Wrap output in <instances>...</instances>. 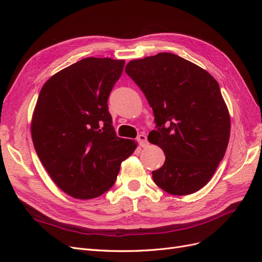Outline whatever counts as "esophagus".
Segmentation results:
<instances>
[{
	"mask_svg": "<svg viewBox=\"0 0 262 262\" xmlns=\"http://www.w3.org/2000/svg\"><path fill=\"white\" fill-rule=\"evenodd\" d=\"M138 142L142 147H145L147 145V138L145 134H140V136L138 137Z\"/></svg>",
	"mask_w": 262,
	"mask_h": 262,
	"instance_id": "1",
	"label": "esophagus"
}]
</instances>
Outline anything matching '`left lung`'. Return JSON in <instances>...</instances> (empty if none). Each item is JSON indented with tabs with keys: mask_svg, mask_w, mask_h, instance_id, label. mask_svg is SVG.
I'll use <instances>...</instances> for the list:
<instances>
[{
	"mask_svg": "<svg viewBox=\"0 0 262 262\" xmlns=\"http://www.w3.org/2000/svg\"><path fill=\"white\" fill-rule=\"evenodd\" d=\"M125 73L144 93L157 130L148 141L166 156L153 180L173 195L196 192L211 180L225 155L231 117L219 83L179 55L162 52L132 60Z\"/></svg>",
	"mask_w": 262,
	"mask_h": 262,
	"instance_id": "obj_1",
	"label": "left lung"
}]
</instances>
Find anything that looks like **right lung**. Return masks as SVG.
I'll return each mask as SVG.
<instances>
[{"instance_id": "obj_1", "label": "right lung", "mask_w": 262, "mask_h": 262, "mask_svg": "<svg viewBox=\"0 0 262 262\" xmlns=\"http://www.w3.org/2000/svg\"><path fill=\"white\" fill-rule=\"evenodd\" d=\"M123 67L124 60L85 58L52 75L37 99L30 125L37 155L54 184L75 199L108 191L138 146L116 136L108 112Z\"/></svg>"}]
</instances>
